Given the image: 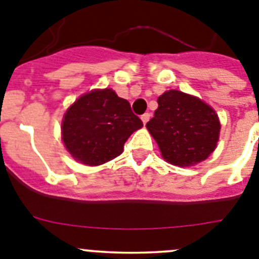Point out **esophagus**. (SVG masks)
<instances>
[{"mask_svg":"<svg viewBox=\"0 0 259 259\" xmlns=\"http://www.w3.org/2000/svg\"><path fill=\"white\" fill-rule=\"evenodd\" d=\"M149 119H150V114L149 113H145L141 115V120H143L144 124H146V123L149 122Z\"/></svg>","mask_w":259,"mask_h":259,"instance_id":"esophagus-1","label":"esophagus"}]
</instances>
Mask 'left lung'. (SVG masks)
I'll use <instances>...</instances> for the list:
<instances>
[{"instance_id":"left-lung-1","label":"left lung","mask_w":259,"mask_h":259,"mask_svg":"<svg viewBox=\"0 0 259 259\" xmlns=\"http://www.w3.org/2000/svg\"><path fill=\"white\" fill-rule=\"evenodd\" d=\"M162 157L171 164L192 166L214 152L219 139L218 115L196 97L167 91L158 97L154 118L146 123Z\"/></svg>"}]
</instances>
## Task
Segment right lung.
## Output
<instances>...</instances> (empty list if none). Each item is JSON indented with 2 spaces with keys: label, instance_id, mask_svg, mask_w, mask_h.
I'll return each mask as SVG.
<instances>
[{
  "label": "right lung",
  "instance_id": "obj_1",
  "mask_svg": "<svg viewBox=\"0 0 259 259\" xmlns=\"http://www.w3.org/2000/svg\"><path fill=\"white\" fill-rule=\"evenodd\" d=\"M141 127L130 102L106 88L81 96L68 107L62 139L76 161L98 166L118 157L128 137Z\"/></svg>",
  "mask_w": 259,
  "mask_h": 259
}]
</instances>
